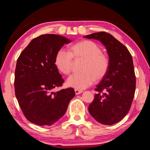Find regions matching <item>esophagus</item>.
Instances as JSON below:
<instances>
[{
  "instance_id": "34e87169",
  "label": "esophagus",
  "mask_w": 150,
  "mask_h": 150,
  "mask_svg": "<svg viewBox=\"0 0 150 150\" xmlns=\"http://www.w3.org/2000/svg\"><path fill=\"white\" fill-rule=\"evenodd\" d=\"M75 93L76 95H79V94H81L83 93L82 91H80V90H78V89H75Z\"/></svg>"
}]
</instances>
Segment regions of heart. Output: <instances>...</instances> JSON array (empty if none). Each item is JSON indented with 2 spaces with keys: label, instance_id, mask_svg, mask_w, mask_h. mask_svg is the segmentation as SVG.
I'll use <instances>...</instances> for the list:
<instances>
[{
  "label": "heart",
  "instance_id": "b5f03b06",
  "mask_svg": "<svg viewBox=\"0 0 150 150\" xmlns=\"http://www.w3.org/2000/svg\"><path fill=\"white\" fill-rule=\"evenodd\" d=\"M84 62L79 74L71 76L67 85L75 89L83 90L91 86L95 80L100 81L105 77L110 67L108 56L102 52V48L91 40H83L69 47V53L60 50L56 53L54 63L59 72L69 75L73 60Z\"/></svg>",
  "mask_w": 150,
  "mask_h": 150
}]
</instances>
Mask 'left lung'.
I'll return each mask as SVG.
<instances>
[{
	"label": "left lung",
	"mask_w": 150,
	"mask_h": 150,
	"mask_svg": "<svg viewBox=\"0 0 150 150\" xmlns=\"http://www.w3.org/2000/svg\"><path fill=\"white\" fill-rule=\"evenodd\" d=\"M105 45L110 59L107 74L96 86L94 100L88 106L91 115L105 125H112L125 117L131 107L136 89L133 60L127 47L105 32L84 36Z\"/></svg>",
	"instance_id": "1"
}]
</instances>
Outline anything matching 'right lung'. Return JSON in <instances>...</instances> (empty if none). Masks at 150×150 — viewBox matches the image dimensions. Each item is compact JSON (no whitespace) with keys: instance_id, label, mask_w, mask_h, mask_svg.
I'll list each match as a JSON object with an SVG mask.
<instances>
[{"instance_id":"right-lung-1","label":"right lung","mask_w":150,"mask_h":150,"mask_svg":"<svg viewBox=\"0 0 150 150\" xmlns=\"http://www.w3.org/2000/svg\"><path fill=\"white\" fill-rule=\"evenodd\" d=\"M71 40L55 34L33 39L18 58L14 88L25 117L39 126H51L65 115L75 95L73 88L54 92L64 82L54 63L55 56Z\"/></svg>"}]
</instances>
